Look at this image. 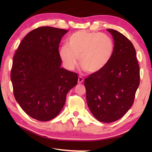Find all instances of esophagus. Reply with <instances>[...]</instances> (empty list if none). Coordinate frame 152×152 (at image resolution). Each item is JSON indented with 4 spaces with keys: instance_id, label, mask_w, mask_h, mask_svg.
I'll return each mask as SVG.
<instances>
[{
    "instance_id": "esophagus-1",
    "label": "esophagus",
    "mask_w": 152,
    "mask_h": 152,
    "mask_svg": "<svg viewBox=\"0 0 152 152\" xmlns=\"http://www.w3.org/2000/svg\"><path fill=\"white\" fill-rule=\"evenodd\" d=\"M83 78H82V77H81V76H79L78 77V83H83Z\"/></svg>"
}]
</instances>
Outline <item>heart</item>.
Returning a JSON list of instances; mask_svg holds the SVG:
<instances>
[{
    "mask_svg": "<svg viewBox=\"0 0 152 152\" xmlns=\"http://www.w3.org/2000/svg\"><path fill=\"white\" fill-rule=\"evenodd\" d=\"M67 45L61 47L59 57L64 66L72 70L79 64L89 73L100 72L114 56V42L108 35L98 32L80 30L73 33Z\"/></svg>",
    "mask_w": 152,
    "mask_h": 152,
    "instance_id": "1",
    "label": "heart"
}]
</instances>
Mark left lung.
Returning a JSON list of instances; mask_svg holds the SVG:
<instances>
[{
	"label": "left lung",
	"instance_id": "8db88e82",
	"mask_svg": "<svg viewBox=\"0 0 152 152\" xmlns=\"http://www.w3.org/2000/svg\"><path fill=\"white\" fill-rule=\"evenodd\" d=\"M114 40L112 59L104 69L85 79L87 103L99 121L111 123L124 116L133 104L140 84V70L131 42L108 28Z\"/></svg>",
	"mask_w": 152,
	"mask_h": 152
}]
</instances>
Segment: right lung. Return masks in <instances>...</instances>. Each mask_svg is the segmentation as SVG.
Segmentation results:
<instances>
[{
    "mask_svg": "<svg viewBox=\"0 0 152 152\" xmlns=\"http://www.w3.org/2000/svg\"><path fill=\"white\" fill-rule=\"evenodd\" d=\"M68 31L41 27L28 33L13 59L11 81L16 101L27 115L41 121L56 118L77 74L61 68L59 45Z\"/></svg>",
    "mask_w": 152,
    "mask_h": 152,
    "instance_id": "obj_1",
    "label": "right lung"
}]
</instances>
